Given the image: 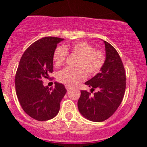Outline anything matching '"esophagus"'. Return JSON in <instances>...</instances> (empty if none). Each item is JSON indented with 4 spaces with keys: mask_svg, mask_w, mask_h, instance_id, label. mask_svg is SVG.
Here are the masks:
<instances>
[{
    "mask_svg": "<svg viewBox=\"0 0 147 147\" xmlns=\"http://www.w3.org/2000/svg\"><path fill=\"white\" fill-rule=\"evenodd\" d=\"M70 86L69 85H65V88L67 89V90H69V89H70Z\"/></svg>",
    "mask_w": 147,
    "mask_h": 147,
    "instance_id": "obj_1",
    "label": "esophagus"
}]
</instances>
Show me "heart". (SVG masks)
Returning a JSON list of instances; mask_svg holds the SVG:
<instances>
[{"label": "heart", "mask_w": 147, "mask_h": 147, "mask_svg": "<svg viewBox=\"0 0 147 147\" xmlns=\"http://www.w3.org/2000/svg\"><path fill=\"white\" fill-rule=\"evenodd\" d=\"M67 52L78 57L77 62L78 68H65L57 74V80L67 85H75L85 80V72L90 76L98 74L106 60V55L103 50L95 49L87 42L80 41L72 45H60L56 47L53 55V62L56 67L60 66L65 63Z\"/></svg>", "instance_id": "obj_1"}]
</instances>
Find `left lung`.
<instances>
[{"instance_id": "obj_1", "label": "left lung", "mask_w": 147, "mask_h": 147, "mask_svg": "<svg viewBox=\"0 0 147 147\" xmlns=\"http://www.w3.org/2000/svg\"><path fill=\"white\" fill-rule=\"evenodd\" d=\"M106 60L101 72L85 82L92 87V96L81 90L78 102V109L83 117L92 121H103L110 117L117 109L124 97L126 89V73L119 53L109 42L104 40Z\"/></svg>"}]
</instances>
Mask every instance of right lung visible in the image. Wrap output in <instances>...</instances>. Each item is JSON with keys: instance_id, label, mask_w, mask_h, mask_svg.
Listing matches in <instances>:
<instances>
[{"instance_id": "obj_1", "label": "right lung", "mask_w": 147, "mask_h": 147, "mask_svg": "<svg viewBox=\"0 0 147 147\" xmlns=\"http://www.w3.org/2000/svg\"><path fill=\"white\" fill-rule=\"evenodd\" d=\"M57 37H45L30 45L20 58L15 78L16 94L27 115L38 121H46L57 115L60 104L67 90L56 82L54 88L44 87L42 78L53 72V55Z\"/></svg>"}]
</instances>
